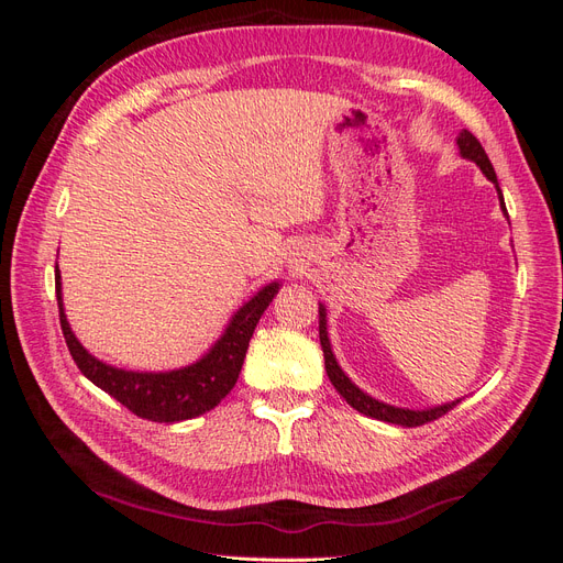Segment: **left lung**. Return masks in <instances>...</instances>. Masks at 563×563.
<instances>
[{"label": "left lung", "instance_id": "8db88e82", "mask_svg": "<svg viewBox=\"0 0 563 563\" xmlns=\"http://www.w3.org/2000/svg\"><path fill=\"white\" fill-rule=\"evenodd\" d=\"M457 147H460V155H463L465 159H472L486 174V178L490 183H496V187H498V178H496V172H493V164H490L488 155L484 152L482 143L476 141L470 131H460ZM498 195H500V203L505 209L500 187H498ZM319 340H321L323 364H327L329 380L340 391V397H343L352 408H356V411L368 416V418L385 420V422H391V424H404V428H420V424H424V422H432V420H439L441 416H446L451 408H455L460 404V399H457V401H451V404H444V406L428 408V411H408V408L389 406V404H383L378 399L364 395L360 387L352 385V380L345 376L343 368H340L338 362H335V356L331 352L329 335H327V312H323V308H319Z\"/></svg>", "mask_w": 563, "mask_h": 563}]
</instances>
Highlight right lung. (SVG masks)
<instances>
[{
  "mask_svg": "<svg viewBox=\"0 0 563 563\" xmlns=\"http://www.w3.org/2000/svg\"><path fill=\"white\" fill-rule=\"evenodd\" d=\"M277 291L279 284L275 282L255 294L244 308L232 317L223 338H220L211 347V352L207 356H201L197 364L168 373H135L98 362L96 356H91L79 345V340L70 331V323H67L63 312L60 272L56 265V298L60 329L77 368L96 387L108 391L110 397L126 406L131 413L152 422L190 420L211 411L213 406L220 404V399H225L236 378H240L255 323H258L261 314L267 310V305L277 296Z\"/></svg>",
  "mask_w": 563,
  "mask_h": 563,
  "instance_id": "right-lung-1",
  "label": "right lung"
}]
</instances>
